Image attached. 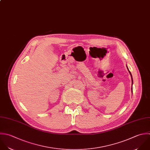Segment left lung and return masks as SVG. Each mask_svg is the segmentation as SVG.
I'll list each match as a JSON object with an SVG mask.
<instances>
[{
	"label": "left lung",
	"instance_id": "obj_1",
	"mask_svg": "<svg viewBox=\"0 0 150 150\" xmlns=\"http://www.w3.org/2000/svg\"><path fill=\"white\" fill-rule=\"evenodd\" d=\"M127 69H128V68H127ZM128 70H129V69H128ZM129 72H130V75H131V76H132V84H133V78H132V76L131 72H130V71H129ZM132 92H133V88H132Z\"/></svg>",
	"mask_w": 150,
	"mask_h": 150
}]
</instances>
